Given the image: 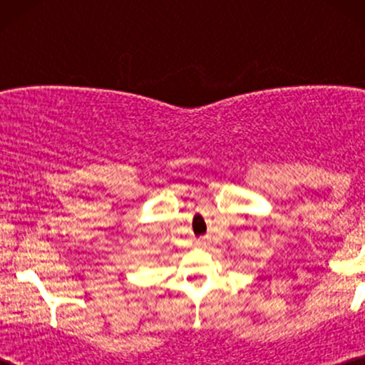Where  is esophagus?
Instances as JSON below:
<instances>
[{
    "label": "esophagus",
    "instance_id": "obj_1",
    "mask_svg": "<svg viewBox=\"0 0 365 365\" xmlns=\"http://www.w3.org/2000/svg\"><path fill=\"white\" fill-rule=\"evenodd\" d=\"M207 244V241H206V237H199L197 241H196V246H199V247H204Z\"/></svg>",
    "mask_w": 365,
    "mask_h": 365
}]
</instances>
